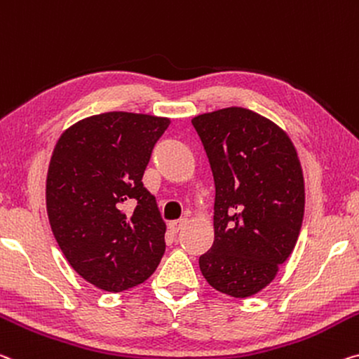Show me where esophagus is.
Wrapping results in <instances>:
<instances>
[{
    "mask_svg": "<svg viewBox=\"0 0 359 359\" xmlns=\"http://www.w3.org/2000/svg\"><path fill=\"white\" fill-rule=\"evenodd\" d=\"M187 224L185 219H180V220H174V222H169L168 229L170 233H179V230H182V226Z\"/></svg>",
    "mask_w": 359,
    "mask_h": 359,
    "instance_id": "1",
    "label": "esophagus"
}]
</instances>
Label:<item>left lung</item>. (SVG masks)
<instances>
[{"instance_id":"left-lung-1","label":"left lung","mask_w":359,"mask_h":359,"mask_svg":"<svg viewBox=\"0 0 359 359\" xmlns=\"http://www.w3.org/2000/svg\"><path fill=\"white\" fill-rule=\"evenodd\" d=\"M215 184L214 244L200 269L215 291L244 299L276 276L297 243L305 187L284 130L241 107L191 119Z\"/></svg>"}]
</instances>
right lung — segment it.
I'll return each instance as SVG.
<instances>
[{
  "mask_svg": "<svg viewBox=\"0 0 359 359\" xmlns=\"http://www.w3.org/2000/svg\"><path fill=\"white\" fill-rule=\"evenodd\" d=\"M168 118L108 111L84 118L57 140L46 179L50 229L79 276L121 292L153 275L166 224L142 177ZM134 203L133 213L123 206Z\"/></svg>",
  "mask_w": 359,
  "mask_h": 359,
  "instance_id": "obj_1",
  "label": "right lung"
}]
</instances>
